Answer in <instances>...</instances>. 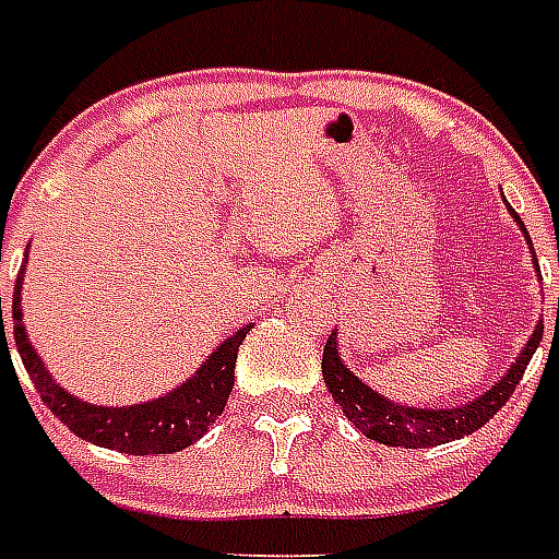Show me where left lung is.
Masks as SVG:
<instances>
[{
	"instance_id": "left-lung-1",
	"label": "left lung",
	"mask_w": 559,
	"mask_h": 559,
	"mask_svg": "<svg viewBox=\"0 0 559 559\" xmlns=\"http://www.w3.org/2000/svg\"><path fill=\"white\" fill-rule=\"evenodd\" d=\"M510 213H513V219L519 223V228L525 231V225H522V219L516 216V211ZM531 249H534V246H531ZM536 272H539V266H536ZM539 340H543V322L536 325V331L531 334L525 352L519 355L516 364L510 366V372H507L492 390L478 395L475 402L460 404V407H451V411H419V407H404V404L390 402V399H383V395H378L374 390H369V386H366L364 381H357V374L348 372L346 364L340 360L336 334L328 336L325 348H322V378H325L331 399L343 407L348 421L355 425L357 431H364L369 440L383 442V445H399V449H431V445H442V442L460 440V437L475 433L478 428H484L507 402H510V395L516 393L519 381H522V374H525L527 364H531V357H534L536 346H539Z\"/></svg>"
}]
</instances>
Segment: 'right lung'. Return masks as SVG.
<instances>
[{
    "label": "right lung",
    "mask_w": 559,
    "mask_h": 559,
    "mask_svg": "<svg viewBox=\"0 0 559 559\" xmlns=\"http://www.w3.org/2000/svg\"><path fill=\"white\" fill-rule=\"evenodd\" d=\"M20 289H23V272L16 278L14 289V343L23 357V366L32 378L34 390L40 393L43 404L70 428L75 437L96 442L102 449H117L122 454H173L187 445H193L199 437L207 433L216 416H223L228 395L234 390V366L237 352L249 328H240L216 348L207 364L181 383L176 393L160 395L155 402L134 404V407H96L61 390L49 378L46 366L25 340L23 313H20ZM0 331L2 346H8L5 322H2V296H0Z\"/></svg>",
    "instance_id": "1"
}]
</instances>
